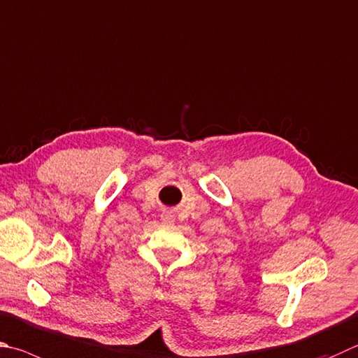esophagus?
Here are the masks:
<instances>
[{"label": "esophagus", "instance_id": "esophagus-1", "mask_svg": "<svg viewBox=\"0 0 358 358\" xmlns=\"http://www.w3.org/2000/svg\"><path fill=\"white\" fill-rule=\"evenodd\" d=\"M162 220H164V222L166 224H172L173 222V216H172V214L171 213H169V211H166V213H162Z\"/></svg>", "mask_w": 358, "mask_h": 358}]
</instances>
